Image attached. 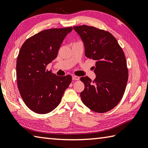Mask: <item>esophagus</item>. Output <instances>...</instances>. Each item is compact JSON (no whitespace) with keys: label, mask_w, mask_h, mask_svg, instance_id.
I'll list each match as a JSON object with an SVG mask.
<instances>
[{"label":"esophagus","mask_w":148,"mask_h":148,"mask_svg":"<svg viewBox=\"0 0 148 148\" xmlns=\"http://www.w3.org/2000/svg\"><path fill=\"white\" fill-rule=\"evenodd\" d=\"M79 77L76 76H72V80H79Z\"/></svg>","instance_id":"obj_1"}]
</instances>
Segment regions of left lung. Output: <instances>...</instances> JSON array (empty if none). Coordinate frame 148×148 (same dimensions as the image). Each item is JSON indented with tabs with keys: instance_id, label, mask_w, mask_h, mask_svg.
Instances as JSON below:
<instances>
[{
	"instance_id": "obj_1",
	"label": "left lung",
	"mask_w": 148,
	"mask_h": 148,
	"mask_svg": "<svg viewBox=\"0 0 148 148\" xmlns=\"http://www.w3.org/2000/svg\"><path fill=\"white\" fill-rule=\"evenodd\" d=\"M73 28L84 43L85 56L95 62V79L80 78L84 84L81 100L93 111L108 112L119 102L126 88L128 71L124 52L109 32L88 25Z\"/></svg>"
}]
</instances>
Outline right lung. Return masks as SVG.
<instances>
[{"label": "right lung", "mask_w": 148, "mask_h": 148, "mask_svg": "<svg viewBox=\"0 0 148 148\" xmlns=\"http://www.w3.org/2000/svg\"><path fill=\"white\" fill-rule=\"evenodd\" d=\"M72 27L42 30L27 39L16 62L19 92L26 106L38 114H47L60 102L72 81L70 75L58 76L46 69L58 55L63 40Z\"/></svg>", "instance_id": "1"}]
</instances>
